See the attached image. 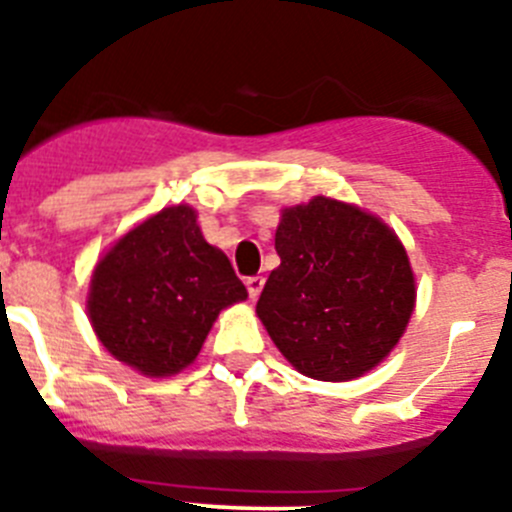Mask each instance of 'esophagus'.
Here are the masks:
<instances>
[{
    "label": "esophagus",
    "instance_id": "esophagus-1",
    "mask_svg": "<svg viewBox=\"0 0 512 512\" xmlns=\"http://www.w3.org/2000/svg\"><path fill=\"white\" fill-rule=\"evenodd\" d=\"M246 289H248V295L256 300V297L261 295V289H264V277H248L246 279Z\"/></svg>",
    "mask_w": 512,
    "mask_h": 512
}]
</instances>
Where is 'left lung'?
Returning a JSON list of instances; mask_svg holds the SVG:
<instances>
[{
  "mask_svg": "<svg viewBox=\"0 0 512 512\" xmlns=\"http://www.w3.org/2000/svg\"><path fill=\"white\" fill-rule=\"evenodd\" d=\"M256 312L305 377L346 382L400 341L415 305L408 253L379 217L315 197L284 210Z\"/></svg>",
  "mask_w": 512,
  "mask_h": 512,
  "instance_id": "obj_1",
  "label": "left lung"
}]
</instances>
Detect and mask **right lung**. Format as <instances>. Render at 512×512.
<instances>
[{
    "instance_id": "obj_1",
    "label": "right lung",
    "mask_w": 512,
    "mask_h": 512,
    "mask_svg": "<svg viewBox=\"0 0 512 512\" xmlns=\"http://www.w3.org/2000/svg\"><path fill=\"white\" fill-rule=\"evenodd\" d=\"M223 251L202 238L192 207H166L97 264L89 318L115 359L166 377L200 354L217 312L246 300Z\"/></svg>"
}]
</instances>
